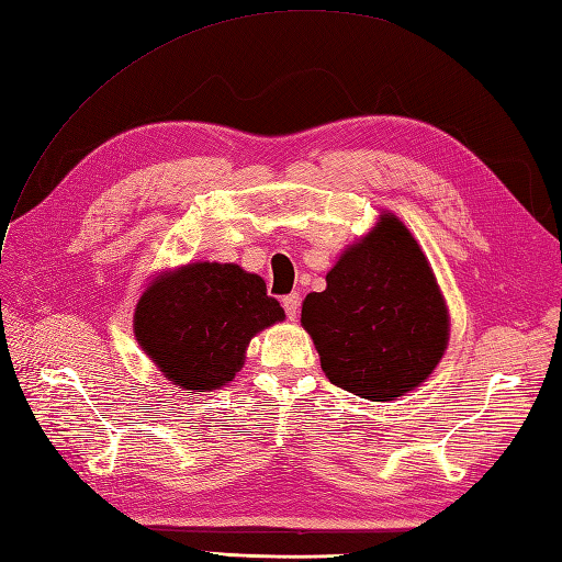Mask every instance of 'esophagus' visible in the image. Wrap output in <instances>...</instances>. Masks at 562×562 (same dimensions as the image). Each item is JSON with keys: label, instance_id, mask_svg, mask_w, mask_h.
<instances>
[{"label": "esophagus", "instance_id": "esophagus-1", "mask_svg": "<svg viewBox=\"0 0 562 562\" xmlns=\"http://www.w3.org/2000/svg\"><path fill=\"white\" fill-rule=\"evenodd\" d=\"M283 310H285V314H288V318H293L297 316V310H300V295L297 293H291V295H283Z\"/></svg>", "mask_w": 562, "mask_h": 562}]
</instances>
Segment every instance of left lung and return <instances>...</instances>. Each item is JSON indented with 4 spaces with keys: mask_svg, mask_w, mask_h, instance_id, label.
Listing matches in <instances>:
<instances>
[{
    "mask_svg": "<svg viewBox=\"0 0 562 562\" xmlns=\"http://www.w3.org/2000/svg\"><path fill=\"white\" fill-rule=\"evenodd\" d=\"M302 326L328 381L371 402H390L420 385L449 340L432 269L392 215L345 250L324 293L305 297Z\"/></svg>",
    "mask_w": 562,
    "mask_h": 562,
    "instance_id": "obj_1",
    "label": "left lung"
}]
</instances>
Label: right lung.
<instances>
[{
  "instance_id": "1",
  "label": "right lung",
  "mask_w": 562,
  "mask_h": 562,
  "mask_svg": "<svg viewBox=\"0 0 562 562\" xmlns=\"http://www.w3.org/2000/svg\"><path fill=\"white\" fill-rule=\"evenodd\" d=\"M283 316L257 274L238 265L195 262L148 285L134 333L165 378L210 392L236 375L255 333Z\"/></svg>"
}]
</instances>
